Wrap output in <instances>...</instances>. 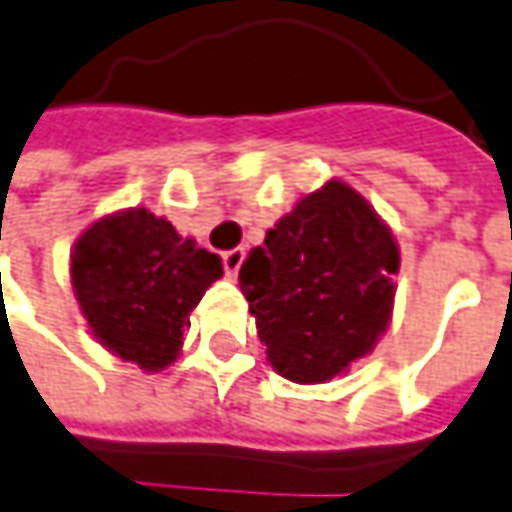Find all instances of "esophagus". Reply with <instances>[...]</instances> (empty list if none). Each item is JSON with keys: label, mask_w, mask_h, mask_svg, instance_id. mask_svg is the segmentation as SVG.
I'll use <instances>...</instances> for the list:
<instances>
[{"label": "esophagus", "mask_w": 512, "mask_h": 512, "mask_svg": "<svg viewBox=\"0 0 512 512\" xmlns=\"http://www.w3.org/2000/svg\"><path fill=\"white\" fill-rule=\"evenodd\" d=\"M222 262H225V273L230 279H236V273H239V267L245 262V250L242 247H233V250H227L222 253Z\"/></svg>", "instance_id": "1"}]
</instances>
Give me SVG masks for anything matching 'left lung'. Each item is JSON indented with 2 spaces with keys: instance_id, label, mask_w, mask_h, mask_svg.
Here are the masks:
<instances>
[{
  "instance_id": "1",
  "label": "left lung",
  "mask_w": 512,
  "mask_h": 512,
  "mask_svg": "<svg viewBox=\"0 0 512 512\" xmlns=\"http://www.w3.org/2000/svg\"><path fill=\"white\" fill-rule=\"evenodd\" d=\"M399 245L373 205L330 179L267 230L239 270L267 362L322 384L364 359L390 325Z\"/></svg>"
}]
</instances>
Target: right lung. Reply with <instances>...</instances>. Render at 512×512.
Returning a JSON list of instances; mask_svg holds the SVG:
<instances>
[{"label": "right lung", "instance_id": "add662e5", "mask_svg": "<svg viewBox=\"0 0 512 512\" xmlns=\"http://www.w3.org/2000/svg\"><path fill=\"white\" fill-rule=\"evenodd\" d=\"M219 276L216 253L145 207L102 216L70 253V285L90 333L148 373L176 362L190 310Z\"/></svg>", "mask_w": 512, "mask_h": 512}]
</instances>
